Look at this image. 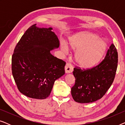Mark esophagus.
<instances>
[{"mask_svg": "<svg viewBox=\"0 0 125 125\" xmlns=\"http://www.w3.org/2000/svg\"><path fill=\"white\" fill-rule=\"evenodd\" d=\"M73 71V68L72 65L69 63H67L65 66V71L66 73H72Z\"/></svg>", "mask_w": 125, "mask_h": 125, "instance_id": "34e87169", "label": "esophagus"}]
</instances>
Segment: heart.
Here are the masks:
<instances>
[{"label": "heart", "instance_id": "1", "mask_svg": "<svg viewBox=\"0 0 125 125\" xmlns=\"http://www.w3.org/2000/svg\"><path fill=\"white\" fill-rule=\"evenodd\" d=\"M70 47L76 51L75 60L83 68H89L96 65L105 54L107 45L106 42L95 34L78 33L69 39ZM61 49L64 53L68 50L65 42L61 44Z\"/></svg>", "mask_w": 125, "mask_h": 125}]
</instances>
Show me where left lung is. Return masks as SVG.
Instances as JSON below:
<instances>
[{"label":"left lung","instance_id":"left-lung-1","mask_svg":"<svg viewBox=\"0 0 125 125\" xmlns=\"http://www.w3.org/2000/svg\"><path fill=\"white\" fill-rule=\"evenodd\" d=\"M118 65V52L113 44L105 59L98 65L88 69L74 68L75 84L71 94L78 103H90L100 100L110 88L115 77Z\"/></svg>","mask_w":125,"mask_h":125}]
</instances>
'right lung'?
Here are the masks:
<instances>
[{
    "instance_id": "obj_1",
    "label": "right lung",
    "mask_w": 125,
    "mask_h": 125,
    "mask_svg": "<svg viewBox=\"0 0 125 125\" xmlns=\"http://www.w3.org/2000/svg\"><path fill=\"white\" fill-rule=\"evenodd\" d=\"M31 26L15 48L12 73L20 93L35 99H45L54 81L65 74L66 62L54 57L51 51L59 47L52 28Z\"/></svg>"
}]
</instances>
